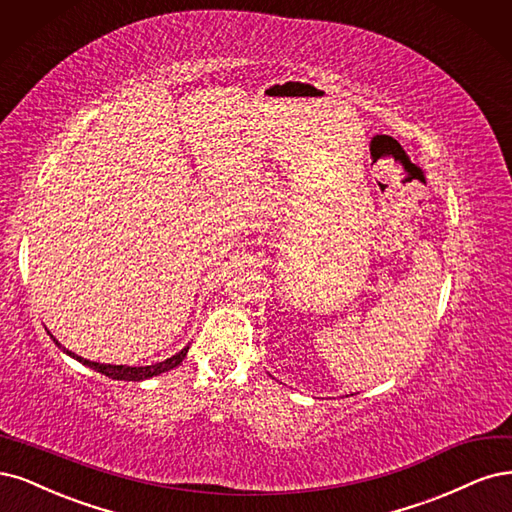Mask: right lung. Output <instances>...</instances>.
Segmentation results:
<instances>
[{
  "label": "right lung",
  "instance_id": "add662e5",
  "mask_svg": "<svg viewBox=\"0 0 512 512\" xmlns=\"http://www.w3.org/2000/svg\"><path fill=\"white\" fill-rule=\"evenodd\" d=\"M55 340V338H53ZM57 342V340H55ZM57 346L59 349H63V346L57 342ZM65 353L68 355H72V357H76L80 364H85V366H89V368H93V370H97V372H102V374H106L108 378H114V381H144V378H151V376H157V374H161V372H168V370H172V368H176L180 361H183L185 357H187V351H189V346H185L183 351L180 353H176L174 357H170V359H166V361H159V364H155V366H140V368H131V366H110V364H97V361H89V359H82V357H78V355H74L72 351H68V349H63Z\"/></svg>",
  "mask_w": 512,
  "mask_h": 512
}]
</instances>
